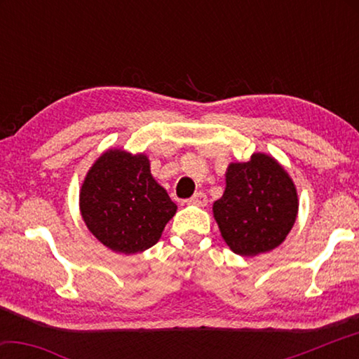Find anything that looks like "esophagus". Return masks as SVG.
<instances>
[{"label": "esophagus", "mask_w": 359, "mask_h": 359, "mask_svg": "<svg viewBox=\"0 0 359 359\" xmlns=\"http://www.w3.org/2000/svg\"><path fill=\"white\" fill-rule=\"evenodd\" d=\"M188 204L201 205V208H204V205L208 204V196H205V193L198 191V193H194L190 199H188Z\"/></svg>", "instance_id": "1"}]
</instances>
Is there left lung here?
Instances as JSON below:
<instances>
[{
    "label": "left lung",
    "instance_id": "left-lung-1",
    "mask_svg": "<svg viewBox=\"0 0 359 359\" xmlns=\"http://www.w3.org/2000/svg\"><path fill=\"white\" fill-rule=\"evenodd\" d=\"M297 215L293 180L274 158L252 155L231 163L226 188L214 203V217L231 250L255 257L282 244Z\"/></svg>",
    "mask_w": 359,
    "mask_h": 359
}]
</instances>
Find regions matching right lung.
Here are the masks:
<instances>
[{
    "mask_svg": "<svg viewBox=\"0 0 359 359\" xmlns=\"http://www.w3.org/2000/svg\"><path fill=\"white\" fill-rule=\"evenodd\" d=\"M175 205L150 174L145 155L107 150L90 169L81 190L87 228L117 253H139L155 245Z\"/></svg>",
    "mask_w": 359,
    "mask_h": 359,
    "instance_id": "obj_1",
    "label": "right lung"
}]
</instances>
